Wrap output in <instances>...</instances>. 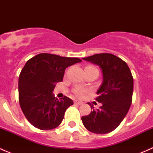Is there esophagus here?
<instances>
[{
	"mask_svg": "<svg viewBox=\"0 0 153 153\" xmlns=\"http://www.w3.org/2000/svg\"><path fill=\"white\" fill-rule=\"evenodd\" d=\"M75 104H79V105H82L83 104V102H81V101H75Z\"/></svg>",
	"mask_w": 153,
	"mask_h": 153,
	"instance_id": "esophagus-1",
	"label": "esophagus"
}]
</instances>
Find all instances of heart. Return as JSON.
I'll list each match as a JSON object with an SVG mask.
<instances>
[{
	"instance_id": "b5f03b06",
	"label": "heart",
	"mask_w": 153,
	"mask_h": 153,
	"mask_svg": "<svg viewBox=\"0 0 153 153\" xmlns=\"http://www.w3.org/2000/svg\"><path fill=\"white\" fill-rule=\"evenodd\" d=\"M74 93L77 95V96H82L84 93H85V90L82 89H80V88H77V89H74Z\"/></svg>"
}]
</instances>
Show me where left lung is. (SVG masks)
Masks as SVG:
<instances>
[{
	"mask_svg": "<svg viewBox=\"0 0 153 153\" xmlns=\"http://www.w3.org/2000/svg\"><path fill=\"white\" fill-rule=\"evenodd\" d=\"M99 66L103 82L97 91L99 109L91 106L90 113L81 118L86 129L95 134H106L116 129L126 116L132 101L133 78L125 61L110 53H101L84 58Z\"/></svg>",
	"mask_w": 153,
	"mask_h": 153,
	"instance_id": "left-lung-1",
	"label": "left lung"
}]
</instances>
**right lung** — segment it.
Masks as SVG:
<instances>
[{"instance_id": "right-lung-1", "label": "right lung", "mask_w": 153, "mask_h": 153, "mask_svg": "<svg viewBox=\"0 0 153 153\" xmlns=\"http://www.w3.org/2000/svg\"><path fill=\"white\" fill-rule=\"evenodd\" d=\"M81 61L49 53L38 54L27 61L19 75L18 93L21 109L32 126L48 130L61 124L73 101L67 96L58 101L52 92L55 84L63 81L66 68Z\"/></svg>"}]
</instances>
